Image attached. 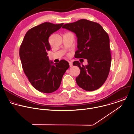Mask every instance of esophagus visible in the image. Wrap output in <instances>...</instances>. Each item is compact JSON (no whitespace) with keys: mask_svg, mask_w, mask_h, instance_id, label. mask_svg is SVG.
I'll list each match as a JSON object with an SVG mask.
<instances>
[{"mask_svg":"<svg viewBox=\"0 0 134 134\" xmlns=\"http://www.w3.org/2000/svg\"><path fill=\"white\" fill-rule=\"evenodd\" d=\"M69 63L70 66V67H72V66H73V63H72V62H69Z\"/></svg>","mask_w":134,"mask_h":134,"instance_id":"esophagus-1","label":"esophagus"}]
</instances>
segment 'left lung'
Returning a JSON list of instances; mask_svg holds the SVG:
<instances>
[{"instance_id": "obj_1", "label": "left lung", "mask_w": 134, "mask_h": 134, "mask_svg": "<svg viewBox=\"0 0 134 134\" xmlns=\"http://www.w3.org/2000/svg\"><path fill=\"white\" fill-rule=\"evenodd\" d=\"M62 28L76 35L77 50L75 57L87 60L88 63L84 66H81L77 61L73 63L80 70L76 78V83L87 91L99 88L106 80L111 64L108 34L99 24L86 19L66 24Z\"/></svg>"}]
</instances>
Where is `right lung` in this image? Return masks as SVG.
I'll return each instance as SVG.
<instances>
[{
  "mask_svg": "<svg viewBox=\"0 0 134 134\" xmlns=\"http://www.w3.org/2000/svg\"><path fill=\"white\" fill-rule=\"evenodd\" d=\"M63 25L44 23L31 28L25 35L20 48V58L26 75L35 88L44 93L59 88L70 66L64 60L54 63L47 55L51 49L49 37Z\"/></svg>",
  "mask_w": 134,
  "mask_h": 134,
  "instance_id": "obj_1",
  "label": "right lung"
}]
</instances>
